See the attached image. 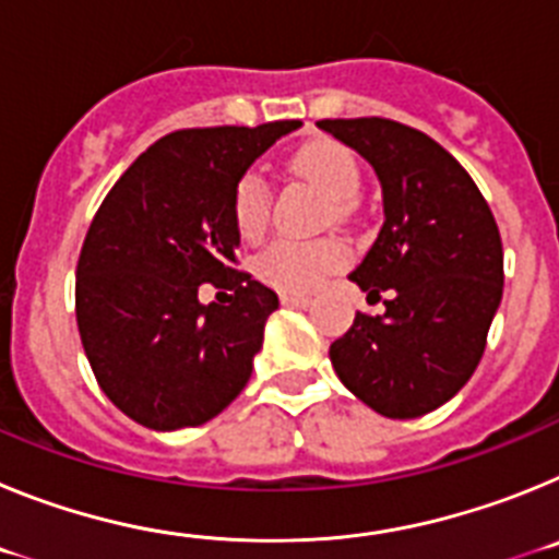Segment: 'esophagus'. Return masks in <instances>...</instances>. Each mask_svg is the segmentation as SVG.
<instances>
[{
	"label": "esophagus",
	"mask_w": 559,
	"mask_h": 559,
	"mask_svg": "<svg viewBox=\"0 0 559 559\" xmlns=\"http://www.w3.org/2000/svg\"><path fill=\"white\" fill-rule=\"evenodd\" d=\"M280 302L285 305V308H308L310 302H313V299H310V296H305V294H280Z\"/></svg>",
	"instance_id": "esophagus-1"
}]
</instances>
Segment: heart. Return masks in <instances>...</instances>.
<instances>
[{"label": "heart", "instance_id": "1", "mask_svg": "<svg viewBox=\"0 0 559 559\" xmlns=\"http://www.w3.org/2000/svg\"><path fill=\"white\" fill-rule=\"evenodd\" d=\"M296 176L322 190L333 201V215L344 218L358 199L360 165L347 145L333 140H316L294 153ZM231 224L243 240L263 237L269 226L271 190L257 170H246L231 187ZM344 263V249L335 240H274L254 257V274L265 285L285 294H310Z\"/></svg>", "mask_w": 559, "mask_h": 559}]
</instances>
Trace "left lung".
<instances>
[{
    "label": "left lung",
    "instance_id": "obj_1",
    "mask_svg": "<svg viewBox=\"0 0 559 559\" xmlns=\"http://www.w3.org/2000/svg\"><path fill=\"white\" fill-rule=\"evenodd\" d=\"M374 167L383 226L349 274L383 313L330 344L341 383L392 419L433 412L471 380L503 294L490 204L445 147L386 117L319 120Z\"/></svg>",
    "mask_w": 559,
    "mask_h": 559
}]
</instances>
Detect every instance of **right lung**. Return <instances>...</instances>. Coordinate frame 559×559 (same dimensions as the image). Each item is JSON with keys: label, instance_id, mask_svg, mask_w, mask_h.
I'll return each instance as SVG.
<instances>
[{"label": "right lung", "instance_id": "right-lung-1", "mask_svg": "<svg viewBox=\"0 0 559 559\" xmlns=\"http://www.w3.org/2000/svg\"><path fill=\"white\" fill-rule=\"evenodd\" d=\"M299 120L185 128L153 142L108 190L78 257L75 313L97 383L153 428L201 426L249 383L280 299L237 271L231 187ZM210 282L230 305L201 306Z\"/></svg>", "mask_w": 559, "mask_h": 559}]
</instances>
